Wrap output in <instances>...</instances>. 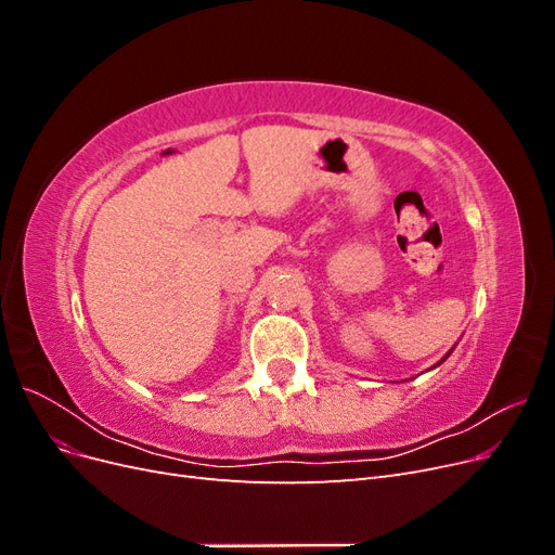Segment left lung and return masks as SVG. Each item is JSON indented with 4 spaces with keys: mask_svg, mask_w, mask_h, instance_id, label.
I'll return each instance as SVG.
<instances>
[{
    "mask_svg": "<svg viewBox=\"0 0 555 555\" xmlns=\"http://www.w3.org/2000/svg\"><path fill=\"white\" fill-rule=\"evenodd\" d=\"M447 357H449V354H447ZM447 357H444V359H447ZM444 359H442V361H444Z\"/></svg>",
    "mask_w": 555,
    "mask_h": 555,
    "instance_id": "obj_1",
    "label": "left lung"
}]
</instances>
